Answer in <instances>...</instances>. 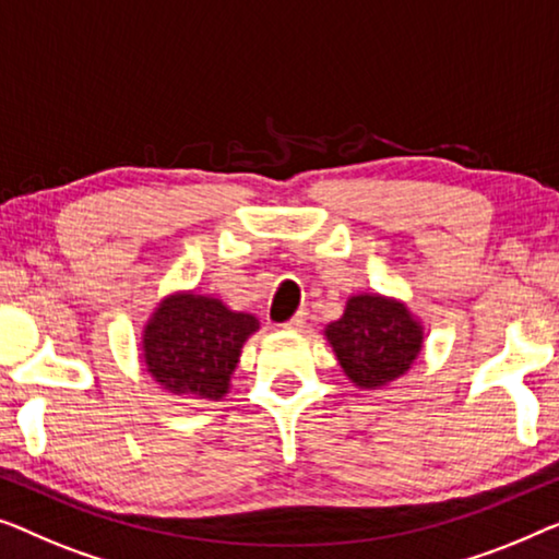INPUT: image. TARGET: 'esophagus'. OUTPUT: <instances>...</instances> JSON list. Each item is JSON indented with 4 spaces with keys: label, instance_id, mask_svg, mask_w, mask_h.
Masks as SVG:
<instances>
[{
    "label": "esophagus",
    "instance_id": "esophagus-1",
    "mask_svg": "<svg viewBox=\"0 0 559 559\" xmlns=\"http://www.w3.org/2000/svg\"><path fill=\"white\" fill-rule=\"evenodd\" d=\"M306 317H309V311H306V309H301V311H298V313H296V317H294V319H288V321H286V324H283V326H286V329H288V332H301V329H304V324H306Z\"/></svg>",
    "mask_w": 559,
    "mask_h": 559
}]
</instances>
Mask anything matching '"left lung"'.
I'll list each match as a JSON object with an SVG mask.
<instances>
[{
  "mask_svg": "<svg viewBox=\"0 0 559 559\" xmlns=\"http://www.w3.org/2000/svg\"><path fill=\"white\" fill-rule=\"evenodd\" d=\"M326 340L344 374L361 390H377L411 369L423 349V326L395 298L361 294L326 326Z\"/></svg>",
  "mask_w": 559,
  "mask_h": 559,
  "instance_id": "left-lung-1",
  "label": "left lung"
}]
</instances>
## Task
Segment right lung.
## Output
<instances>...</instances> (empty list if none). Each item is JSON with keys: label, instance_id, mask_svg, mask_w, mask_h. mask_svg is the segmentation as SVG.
<instances>
[{"label": "right lung", "instance_id": "add662e5", "mask_svg": "<svg viewBox=\"0 0 559 559\" xmlns=\"http://www.w3.org/2000/svg\"><path fill=\"white\" fill-rule=\"evenodd\" d=\"M258 319L198 294L164 298L144 329L146 372L175 395L219 400Z\"/></svg>", "mask_w": 559, "mask_h": 559}]
</instances>
